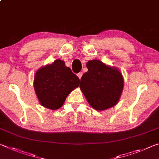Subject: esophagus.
<instances>
[{"mask_svg":"<svg viewBox=\"0 0 159 159\" xmlns=\"http://www.w3.org/2000/svg\"><path fill=\"white\" fill-rule=\"evenodd\" d=\"M82 75H83V73H82V72H79V74H77V76H78V77L79 78V79H80V78H81Z\"/></svg>","mask_w":159,"mask_h":159,"instance_id":"esophagus-1","label":"esophagus"}]
</instances>
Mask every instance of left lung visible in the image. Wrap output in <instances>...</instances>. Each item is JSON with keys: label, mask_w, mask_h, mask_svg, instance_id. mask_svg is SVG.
Masks as SVG:
<instances>
[{"label": "left lung", "mask_w": 159, "mask_h": 159, "mask_svg": "<svg viewBox=\"0 0 159 159\" xmlns=\"http://www.w3.org/2000/svg\"><path fill=\"white\" fill-rule=\"evenodd\" d=\"M86 66L88 70L81 77L80 88L90 105L98 111L115 106L124 84L119 70L98 60L88 61Z\"/></svg>", "instance_id": "8db88e82"}]
</instances>
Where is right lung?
<instances>
[{
    "instance_id": "right-lung-1",
    "label": "right lung",
    "mask_w": 159,
    "mask_h": 159,
    "mask_svg": "<svg viewBox=\"0 0 159 159\" xmlns=\"http://www.w3.org/2000/svg\"><path fill=\"white\" fill-rule=\"evenodd\" d=\"M80 80L64 61L57 60L43 66L34 76V87L43 107L56 110L63 105L66 97L79 86Z\"/></svg>"
}]
</instances>
